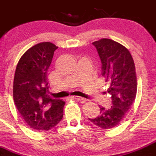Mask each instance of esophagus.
Here are the masks:
<instances>
[{
    "label": "esophagus",
    "instance_id": "esophagus-1",
    "mask_svg": "<svg viewBox=\"0 0 156 156\" xmlns=\"http://www.w3.org/2000/svg\"><path fill=\"white\" fill-rule=\"evenodd\" d=\"M70 98H72V99H75V100H77V101H82V102H84V101H86L85 98H81V97H78V96H71Z\"/></svg>",
    "mask_w": 156,
    "mask_h": 156
}]
</instances>
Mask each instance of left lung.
Here are the masks:
<instances>
[{"label": "left lung", "mask_w": 156, "mask_h": 156, "mask_svg": "<svg viewBox=\"0 0 156 156\" xmlns=\"http://www.w3.org/2000/svg\"><path fill=\"white\" fill-rule=\"evenodd\" d=\"M92 44L101 58V75L109 83L107 92L111 95L112 106L109 109L100 106V114L89 120L101 129H111L120 124L135 101L137 91L135 64L129 50L117 42L101 39Z\"/></svg>", "instance_id": "left-lung-1"}]
</instances>
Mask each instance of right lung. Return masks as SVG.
Returning a JSON list of instances; mask_svg holds the SVG:
<instances>
[{
    "label": "right lung",
    "mask_w": 156,
    "mask_h": 156,
    "mask_svg": "<svg viewBox=\"0 0 156 156\" xmlns=\"http://www.w3.org/2000/svg\"><path fill=\"white\" fill-rule=\"evenodd\" d=\"M57 49L49 42L35 45L23 55L15 71V105L24 121L36 130H49L63 117L65 101L49 96L46 78Z\"/></svg>",
    "instance_id": "obj_1"
}]
</instances>
